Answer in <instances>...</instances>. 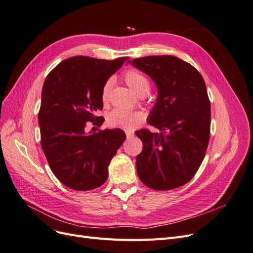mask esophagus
I'll list each match as a JSON object with an SVG mask.
<instances>
[{"mask_svg": "<svg viewBox=\"0 0 253 253\" xmlns=\"http://www.w3.org/2000/svg\"><path fill=\"white\" fill-rule=\"evenodd\" d=\"M126 135L127 138H131L132 136H134V132L129 131V129H126Z\"/></svg>", "mask_w": 253, "mask_h": 253, "instance_id": "esophagus-1", "label": "esophagus"}]
</instances>
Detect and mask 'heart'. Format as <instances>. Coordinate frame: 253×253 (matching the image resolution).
Here are the masks:
<instances>
[{"mask_svg":"<svg viewBox=\"0 0 253 253\" xmlns=\"http://www.w3.org/2000/svg\"><path fill=\"white\" fill-rule=\"evenodd\" d=\"M125 80L127 86L138 97L145 96L150 91V81L140 72L129 70L125 74ZM111 82H106L102 89V101L108 100ZM143 120V115L139 112H128L121 109H115L108 115V124L112 126L133 128Z\"/></svg>","mask_w":253,"mask_h":253,"instance_id":"heart-1","label":"heart"}]
</instances>
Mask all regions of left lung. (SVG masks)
<instances>
[{
  "label": "left lung",
  "instance_id": "8db88e82",
  "mask_svg": "<svg viewBox=\"0 0 253 253\" xmlns=\"http://www.w3.org/2000/svg\"><path fill=\"white\" fill-rule=\"evenodd\" d=\"M157 87L148 124L160 133L136 132L143 148L136 157L139 179L166 191L192 179L210 138L211 108L206 84L196 68L174 56H149L128 61Z\"/></svg>",
  "mask_w": 253,
  "mask_h": 253
}]
</instances>
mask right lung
I'll list each match as a JSON object with an SVG mask.
<instances>
[{"mask_svg":"<svg viewBox=\"0 0 253 253\" xmlns=\"http://www.w3.org/2000/svg\"><path fill=\"white\" fill-rule=\"evenodd\" d=\"M126 59L72 57L59 63L44 81L38 116L41 145L52 173L73 190L103 185L111 160L126 140L120 128L86 132L85 126L88 121L103 124L96 116L103 108V86Z\"/></svg>","mask_w":253,"mask_h":253,"instance_id":"1","label":"right lung"}]
</instances>
